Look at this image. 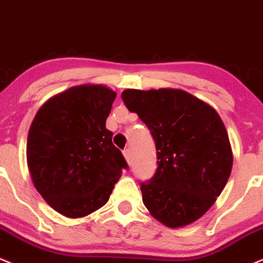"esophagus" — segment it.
Listing matches in <instances>:
<instances>
[{
    "instance_id": "34e87169",
    "label": "esophagus",
    "mask_w": 263,
    "mask_h": 263,
    "mask_svg": "<svg viewBox=\"0 0 263 263\" xmlns=\"http://www.w3.org/2000/svg\"><path fill=\"white\" fill-rule=\"evenodd\" d=\"M123 155H124L125 160L128 161V163L132 162V151L130 149H124L123 150Z\"/></svg>"
}]
</instances>
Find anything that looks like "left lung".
<instances>
[{"label":"left lung","instance_id":"1","mask_svg":"<svg viewBox=\"0 0 263 263\" xmlns=\"http://www.w3.org/2000/svg\"><path fill=\"white\" fill-rule=\"evenodd\" d=\"M122 100L155 141L157 168L140 182L145 206L166 227L193 223L229 180L233 154L224 123L214 108L182 89H125Z\"/></svg>","mask_w":263,"mask_h":263}]
</instances>
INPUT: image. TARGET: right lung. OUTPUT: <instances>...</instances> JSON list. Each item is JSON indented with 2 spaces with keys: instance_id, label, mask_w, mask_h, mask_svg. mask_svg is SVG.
Masks as SVG:
<instances>
[{
  "instance_id": "right-lung-1",
  "label": "right lung",
  "mask_w": 263,
  "mask_h": 263,
  "mask_svg": "<svg viewBox=\"0 0 263 263\" xmlns=\"http://www.w3.org/2000/svg\"><path fill=\"white\" fill-rule=\"evenodd\" d=\"M116 92L102 85L69 88L43 104L27 140V162L36 191L69 218L91 214L109 199L124 156L106 128Z\"/></svg>"
}]
</instances>
